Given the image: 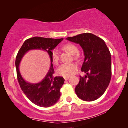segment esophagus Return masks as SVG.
<instances>
[{"instance_id":"esophagus-1","label":"esophagus","mask_w":128,"mask_h":128,"mask_svg":"<svg viewBox=\"0 0 128 128\" xmlns=\"http://www.w3.org/2000/svg\"><path fill=\"white\" fill-rule=\"evenodd\" d=\"M69 78V77H64V79L65 80H68V78Z\"/></svg>"}]
</instances>
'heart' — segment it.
<instances>
[{
    "instance_id": "1",
    "label": "heart",
    "mask_w": 128,
    "mask_h": 128,
    "mask_svg": "<svg viewBox=\"0 0 128 128\" xmlns=\"http://www.w3.org/2000/svg\"><path fill=\"white\" fill-rule=\"evenodd\" d=\"M64 50L69 52L70 53L74 55L78 52V49L76 45L73 44H67L64 46ZM52 60L54 64H58L59 63V54L57 50H54L51 52ZM74 58H78V55H74ZM78 70V65L74 63H68L64 64L59 66L57 69L56 72L59 76L64 77H69L71 75L74 74Z\"/></svg>"
}]
</instances>
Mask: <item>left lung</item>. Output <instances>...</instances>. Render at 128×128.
<instances>
[{
  "label": "left lung",
  "instance_id": "obj_1",
  "mask_svg": "<svg viewBox=\"0 0 128 128\" xmlns=\"http://www.w3.org/2000/svg\"><path fill=\"white\" fill-rule=\"evenodd\" d=\"M66 40L78 44L83 50L84 60L81 70L86 73L80 76L75 88L78 98L92 101L100 97L109 85L111 78V56L104 41L91 33H83Z\"/></svg>",
  "mask_w": 128,
  "mask_h": 128
}]
</instances>
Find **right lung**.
<instances>
[{
  "label": "right lung",
  "instance_id": "1",
  "mask_svg": "<svg viewBox=\"0 0 128 128\" xmlns=\"http://www.w3.org/2000/svg\"><path fill=\"white\" fill-rule=\"evenodd\" d=\"M63 40L60 39L42 38L35 36L26 40L18 50L16 58L17 76L22 90L28 98L32 103L41 107H49L53 106L60 97V90L64 84L63 77L54 78V71L51 58V50ZM43 50L50 56L52 64L50 69L44 79L37 84H30L26 82L20 74L19 64L24 55L29 50Z\"/></svg>",
  "mask_w": 128,
  "mask_h": 128
}]
</instances>
